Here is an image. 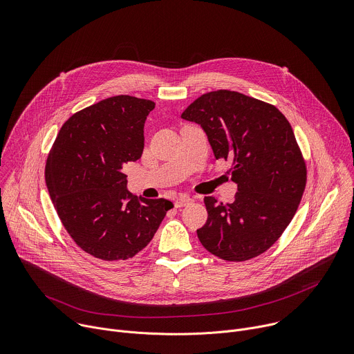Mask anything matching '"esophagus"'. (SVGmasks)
<instances>
[{
  "label": "esophagus",
  "instance_id": "1",
  "mask_svg": "<svg viewBox=\"0 0 354 354\" xmlns=\"http://www.w3.org/2000/svg\"><path fill=\"white\" fill-rule=\"evenodd\" d=\"M193 201V198L192 197H189L187 194H180L179 197H176V200H175V207L176 209H179V207H183V206H187L189 203H192Z\"/></svg>",
  "mask_w": 354,
  "mask_h": 354
}]
</instances>
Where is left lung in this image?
I'll return each instance as SVG.
<instances>
[{
  "label": "left lung",
  "mask_w": 354,
  "mask_h": 354,
  "mask_svg": "<svg viewBox=\"0 0 354 354\" xmlns=\"http://www.w3.org/2000/svg\"><path fill=\"white\" fill-rule=\"evenodd\" d=\"M206 133L216 160H231L234 203L205 197L209 213L197 236L210 254L242 262L268 250L292 220L307 169L284 115L235 91L201 95L180 116Z\"/></svg>",
  "instance_id": "obj_1"
}]
</instances>
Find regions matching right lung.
Returning a JSON list of instances; mask_svg holds the SVG:
<instances>
[{
  "instance_id": "obj_1",
  "label": "right lung",
  "mask_w": 354,
  "mask_h": 354,
  "mask_svg": "<svg viewBox=\"0 0 354 354\" xmlns=\"http://www.w3.org/2000/svg\"><path fill=\"white\" fill-rule=\"evenodd\" d=\"M153 100L112 96L73 115L62 127L46 162V186L75 243L109 262L136 257L153 239L167 198L134 197L123 169L144 148V123Z\"/></svg>"
}]
</instances>
